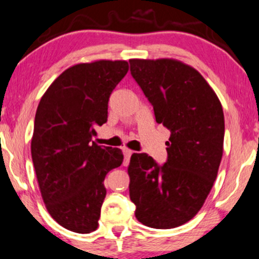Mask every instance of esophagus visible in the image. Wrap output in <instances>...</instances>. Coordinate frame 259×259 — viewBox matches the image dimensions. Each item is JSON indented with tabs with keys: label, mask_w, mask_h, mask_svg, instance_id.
<instances>
[{
	"label": "esophagus",
	"mask_w": 259,
	"mask_h": 259,
	"mask_svg": "<svg viewBox=\"0 0 259 259\" xmlns=\"http://www.w3.org/2000/svg\"><path fill=\"white\" fill-rule=\"evenodd\" d=\"M132 151H130V149H123V154H124V162L123 164L124 165H128L130 163V159H131V155H132Z\"/></svg>",
	"instance_id": "1"
}]
</instances>
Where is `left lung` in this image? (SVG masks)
Wrapping results in <instances>:
<instances>
[{
  "instance_id": "8db88e82",
  "label": "left lung",
  "mask_w": 259,
  "mask_h": 259,
  "mask_svg": "<svg viewBox=\"0 0 259 259\" xmlns=\"http://www.w3.org/2000/svg\"><path fill=\"white\" fill-rule=\"evenodd\" d=\"M131 75L170 131L165 163L133 153L130 197L136 218L153 229H174L204 205L224 152L225 118L218 96L199 71L171 59H131Z\"/></svg>"
}]
</instances>
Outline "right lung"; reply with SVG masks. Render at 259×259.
I'll return each instance as SVG.
<instances>
[{"label":"right lung","instance_id":"right-lung-1","mask_svg":"<svg viewBox=\"0 0 259 259\" xmlns=\"http://www.w3.org/2000/svg\"><path fill=\"white\" fill-rule=\"evenodd\" d=\"M128 71L122 60L66 69L38 105L32 160L47 210L64 229L90 233L99 226L106 174L123 162L118 148L97 146L96 126L107 122L108 100Z\"/></svg>","mask_w":259,"mask_h":259}]
</instances>
